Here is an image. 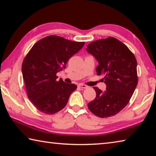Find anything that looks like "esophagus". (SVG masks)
<instances>
[{"mask_svg": "<svg viewBox=\"0 0 156 156\" xmlns=\"http://www.w3.org/2000/svg\"><path fill=\"white\" fill-rule=\"evenodd\" d=\"M78 87H79V88H81V89H87V86H86L85 84H78Z\"/></svg>", "mask_w": 156, "mask_h": 156, "instance_id": "34e87169", "label": "esophagus"}]
</instances>
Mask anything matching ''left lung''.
I'll return each instance as SVG.
<instances>
[{
    "label": "left lung",
    "instance_id": "1",
    "mask_svg": "<svg viewBox=\"0 0 156 156\" xmlns=\"http://www.w3.org/2000/svg\"><path fill=\"white\" fill-rule=\"evenodd\" d=\"M98 62L97 75L102 74L105 91L94 87L95 99L89 109L100 118L115 115L126 107L138 84L137 60L125 44L113 37L92 42L86 49Z\"/></svg>",
    "mask_w": 156,
    "mask_h": 156
}]
</instances>
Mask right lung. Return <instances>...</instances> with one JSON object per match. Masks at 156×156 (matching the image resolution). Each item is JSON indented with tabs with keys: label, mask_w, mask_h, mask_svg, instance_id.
Returning a JSON list of instances; mask_svg holds the SVG:
<instances>
[{
	"label": "right lung",
	"mask_w": 156,
	"mask_h": 156,
	"mask_svg": "<svg viewBox=\"0 0 156 156\" xmlns=\"http://www.w3.org/2000/svg\"><path fill=\"white\" fill-rule=\"evenodd\" d=\"M84 44L52 35L38 41L28 52L22 65L23 78L28 98L38 111L51 115L66 106L77 86L61 78L57 81L56 73Z\"/></svg>",
	"instance_id": "obj_1"
}]
</instances>
